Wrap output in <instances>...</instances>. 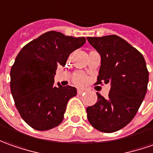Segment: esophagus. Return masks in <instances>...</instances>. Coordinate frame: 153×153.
<instances>
[{
  "label": "esophagus",
  "instance_id": "esophagus-1",
  "mask_svg": "<svg viewBox=\"0 0 153 153\" xmlns=\"http://www.w3.org/2000/svg\"><path fill=\"white\" fill-rule=\"evenodd\" d=\"M85 91H86V89H85V88H79L78 89V94H82Z\"/></svg>",
  "mask_w": 153,
  "mask_h": 153
}]
</instances>
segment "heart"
<instances>
[{"mask_svg":"<svg viewBox=\"0 0 153 153\" xmlns=\"http://www.w3.org/2000/svg\"><path fill=\"white\" fill-rule=\"evenodd\" d=\"M74 81L77 85H82L86 81V77L83 73H77L74 78Z\"/></svg>","mask_w":153,"mask_h":153,"instance_id":"heart-1","label":"heart"}]
</instances>
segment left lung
Wrapping results in <instances>:
<instances>
[{"label": "left lung", "mask_w": 153, "mask_h": 153, "mask_svg": "<svg viewBox=\"0 0 153 153\" xmlns=\"http://www.w3.org/2000/svg\"><path fill=\"white\" fill-rule=\"evenodd\" d=\"M101 56L97 84H110L108 97L99 93L95 105L86 108L95 129L105 133L118 131L134 119L147 91L149 73L146 61L134 47L115 34L87 37Z\"/></svg>", "instance_id": "left-lung-1"}]
</instances>
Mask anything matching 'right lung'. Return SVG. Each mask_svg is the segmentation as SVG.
Returning a JSON list of instances; mask_svg holds the SVG:
<instances>
[{"instance_id":"add662e5","label":"right lung","mask_w":153,"mask_h":153,"mask_svg":"<svg viewBox=\"0 0 153 153\" xmlns=\"http://www.w3.org/2000/svg\"><path fill=\"white\" fill-rule=\"evenodd\" d=\"M85 43V37L49 31L24 46L11 68V92L22 119L37 130H48L62 123L75 87L54 85L57 66Z\"/></svg>"}]
</instances>
